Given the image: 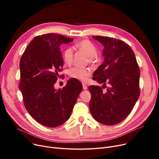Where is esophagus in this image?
I'll return each mask as SVG.
<instances>
[{"label": "esophagus", "instance_id": "obj_1", "mask_svg": "<svg viewBox=\"0 0 159 159\" xmlns=\"http://www.w3.org/2000/svg\"><path fill=\"white\" fill-rule=\"evenodd\" d=\"M83 89H84V90H86V89H88V86H87L86 85H85V84H83Z\"/></svg>", "mask_w": 159, "mask_h": 159}]
</instances>
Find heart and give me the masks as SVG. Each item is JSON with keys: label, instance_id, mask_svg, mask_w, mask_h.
Returning <instances> with one entry per match:
<instances>
[{"label": "heart", "instance_id": "heart-1", "mask_svg": "<svg viewBox=\"0 0 159 159\" xmlns=\"http://www.w3.org/2000/svg\"><path fill=\"white\" fill-rule=\"evenodd\" d=\"M81 50L89 58L90 61L95 60V56L97 54V49L95 45L88 39L80 40L75 46ZM63 57L65 62L68 64L71 63L73 58V49L71 47L67 48L63 53ZM69 75L71 78L76 79L82 82H86L91 75V71L88 68H83L75 67L69 71Z\"/></svg>", "mask_w": 159, "mask_h": 159}]
</instances>
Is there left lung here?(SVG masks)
<instances>
[{"mask_svg": "<svg viewBox=\"0 0 159 159\" xmlns=\"http://www.w3.org/2000/svg\"><path fill=\"white\" fill-rule=\"evenodd\" d=\"M104 46V61L94 72L95 80L105 87L90 86L89 109L93 117L112 126L126 119L140 95V70L135 55L125 42L111 37L93 36Z\"/></svg>", "mask_w": 159, "mask_h": 159, "instance_id": "1", "label": "left lung"}]
</instances>
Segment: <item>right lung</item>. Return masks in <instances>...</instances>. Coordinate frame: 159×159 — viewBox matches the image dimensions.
Here are the masks:
<instances>
[{
	"instance_id": "add662e5",
	"label": "right lung",
	"mask_w": 159,
	"mask_h": 159,
	"mask_svg": "<svg viewBox=\"0 0 159 159\" xmlns=\"http://www.w3.org/2000/svg\"><path fill=\"white\" fill-rule=\"evenodd\" d=\"M55 33L35 37L20 61L19 89L29 114L44 126L55 128L68 120L82 89L81 83L71 79L56 89L58 71L64 64L60 46L73 41Z\"/></svg>"
}]
</instances>
